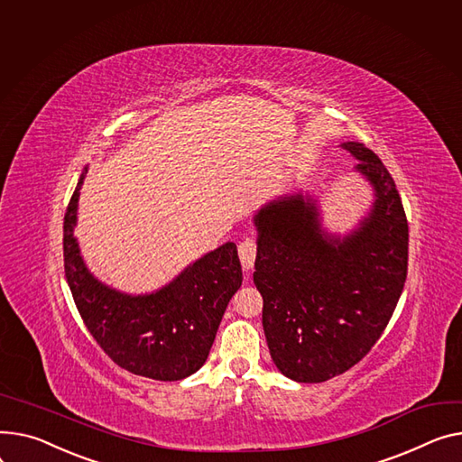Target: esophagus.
Returning a JSON list of instances; mask_svg holds the SVG:
<instances>
[{
	"label": "esophagus",
	"instance_id": "obj_1",
	"mask_svg": "<svg viewBox=\"0 0 462 462\" xmlns=\"http://www.w3.org/2000/svg\"><path fill=\"white\" fill-rule=\"evenodd\" d=\"M237 253H239V260H241V265L245 271H251L253 265H254V260H256V241L254 239H243L239 243L237 247Z\"/></svg>",
	"mask_w": 462,
	"mask_h": 462
}]
</instances>
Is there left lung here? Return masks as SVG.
Returning a JSON list of instances; mask_svg holds the SVG:
<instances>
[{
	"label": "left lung",
	"mask_w": 462,
	"mask_h": 462,
	"mask_svg": "<svg viewBox=\"0 0 462 462\" xmlns=\"http://www.w3.org/2000/svg\"><path fill=\"white\" fill-rule=\"evenodd\" d=\"M375 202L356 230L321 228L316 200L282 197L254 215V284L271 358L297 383L342 375L377 344L407 281L409 223L393 178L362 143H344Z\"/></svg>",
	"instance_id": "8db88e82"
}]
</instances>
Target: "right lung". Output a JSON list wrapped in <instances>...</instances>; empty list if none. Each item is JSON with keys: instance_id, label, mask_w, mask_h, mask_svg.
I'll use <instances>...</instances> for the list:
<instances>
[{"instance_id": "1", "label": "right lung", "mask_w": 462, "mask_h": 462, "mask_svg": "<svg viewBox=\"0 0 462 462\" xmlns=\"http://www.w3.org/2000/svg\"><path fill=\"white\" fill-rule=\"evenodd\" d=\"M87 169L63 226L65 276L78 312L104 353L122 370L153 381L186 379L206 362L243 273L234 243H225L148 295L116 291L87 269L74 226Z\"/></svg>"}]
</instances>
